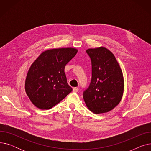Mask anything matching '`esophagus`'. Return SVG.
<instances>
[{
  "mask_svg": "<svg viewBox=\"0 0 151 151\" xmlns=\"http://www.w3.org/2000/svg\"><path fill=\"white\" fill-rule=\"evenodd\" d=\"M78 88H73V91L74 92H77L78 91Z\"/></svg>",
  "mask_w": 151,
  "mask_h": 151,
  "instance_id": "34e87169",
  "label": "esophagus"
}]
</instances>
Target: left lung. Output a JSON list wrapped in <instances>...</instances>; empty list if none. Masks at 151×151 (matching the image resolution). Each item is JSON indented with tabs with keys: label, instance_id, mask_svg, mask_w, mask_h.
Here are the masks:
<instances>
[{
	"label": "left lung",
	"instance_id": "1",
	"mask_svg": "<svg viewBox=\"0 0 151 151\" xmlns=\"http://www.w3.org/2000/svg\"><path fill=\"white\" fill-rule=\"evenodd\" d=\"M92 63V78L83 92L86 105L96 114L107 113L121 101L124 92L122 71L114 54L104 47L86 50Z\"/></svg>",
	"mask_w": 151,
	"mask_h": 151
}]
</instances>
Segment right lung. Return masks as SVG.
Returning a JSON list of instances; mask_svg holds the SVG:
<instances>
[{"mask_svg": "<svg viewBox=\"0 0 151 151\" xmlns=\"http://www.w3.org/2000/svg\"><path fill=\"white\" fill-rule=\"evenodd\" d=\"M77 52L73 47L46 50L33 62L26 76L25 91L36 107L51 109L72 91L64 69Z\"/></svg>", "mask_w": 151, "mask_h": 151, "instance_id": "add662e5", "label": "right lung"}]
</instances>
